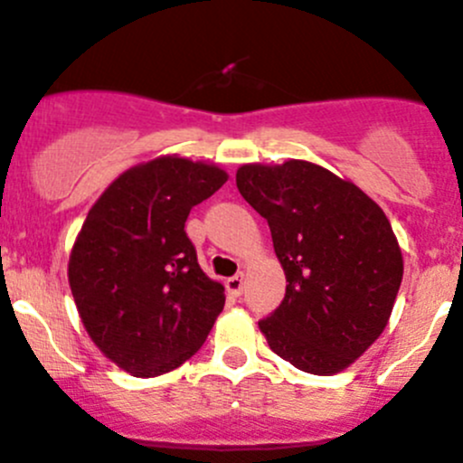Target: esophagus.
<instances>
[{"instance_id":"34e87169","label":"esophagus","mask_w":463,"mask_h":463,"mask_svg":"<svg viewBox=\"0 0 463 463\" xmlns=\"http://www.w3.org/2000/svg\"><path fill=\"white\" fill-rule=\"evenodd\" d=\"M226 290L232 297H240L244 293V275H235L231 277V279H226Z\"/></svg>"}]
</instances>
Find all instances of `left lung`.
I'll list each match as a JSON object with an SVG mask.
<instances>
[{
  "label": "left lung",
  "mask_w": 463,
  "mask_h": 463,
  "mask_svg": "<svg viewBox=\"0 0 463 463\" xmlns=\"http://www.w3.org/2000/svg\"><path fill=\"white\" fill-rule=\"evenodd\" d=\"M241 197L269 222L286 295L260 330L313 374L346 371L391 319L403 257L386 213L357 184L306 159L244 164Z\"/></svg>",
  "instance_id": "left-lung-1"
}]
</instances>
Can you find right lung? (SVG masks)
Returning <instances> with one entry per match:
<instances>
[{
  "mask_svg": "<svg viewBox=\"0 0 463 463\" xmlns=\"http://www.w3.org/2000/svg\"><path fill=\"white\" fill-rule=\"evenodd\" d=\"M228 182L215 164L159 155L99 194L77 232L68 284L81 324L121 371L157 377L191 359L223 310L184 223Z\"/></svg>",
  "mask_w": 463,
  "mask_h": 463,
  "instance_id": "obj_1",
  "label": "right lung"
}]
</instances>
